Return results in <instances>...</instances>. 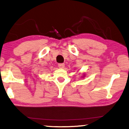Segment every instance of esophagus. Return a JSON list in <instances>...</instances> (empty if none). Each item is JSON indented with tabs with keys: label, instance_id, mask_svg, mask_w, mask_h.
<instances>
[{
	"label": "esophagus",
	"instance_id": "1",
	"mask_svg": "<svg viewBox=\"0 0 129 129\" xmlns=\"http://www.w3.org/2000/svg\"><path fill=\"white\" fill-rule=\"evenodd\" d=\"M58 67H59V68H64V63H59V64H58Z\"/></svg>",
	"mask_w": 129,
	"mask_h": 129
}]
</instances>
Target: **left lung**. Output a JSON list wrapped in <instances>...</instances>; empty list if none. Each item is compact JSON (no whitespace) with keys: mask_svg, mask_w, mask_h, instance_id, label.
I'll list each match as a JSON object with an SVG mask.
<instances>
[{"mask_svg":"<svg viewBox=\"0 0 129 129\" xmlns=\"http://www.w3.org/2000/svg\"><path fill=\"white\" fill-rule=\"evenodd\" d=\"M84 77V75H83V77Z\"/></svg>","mask_w":129,"mask_h":129,"instance_id":"8db88e82","label":"left lung"}]
</instances>
